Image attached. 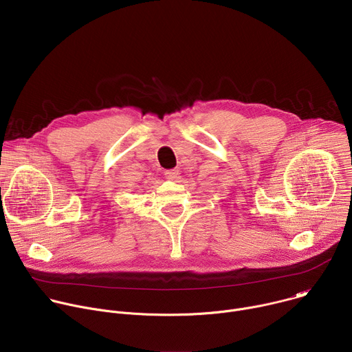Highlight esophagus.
Instances as JSON below:
<instances>
[{
    "mask_svg": "<svg viewBox=\"0 0 352 352\" xmlns=\"http://www.w3.org/2000/svg\"><path fill=\"white\" fill-rule=\"evenodd\" d=\"M164 174H166V177H167L168 179H171V181H177V179L179 178V177H178V175H179V171H178V170H167Z\"/></svg>",
    "mask_w": 352,
    "mask_h": 352,
    "instance_id": "esophagus-1",
    "label": "esophagus"
}]
</instances>
